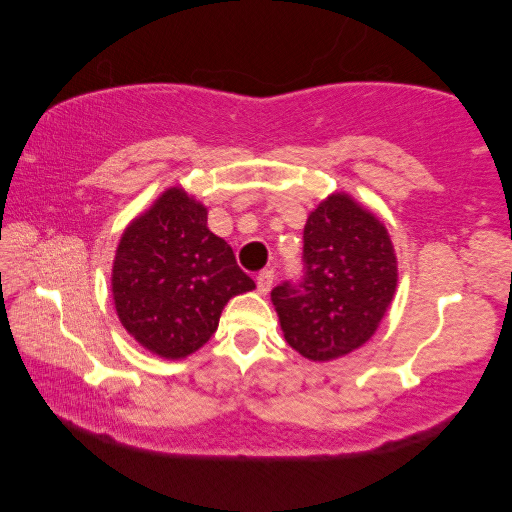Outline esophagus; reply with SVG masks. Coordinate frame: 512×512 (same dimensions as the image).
Listing matches in <instances>:
<instances>
[{
    "instance_id": "34e87169",
    "label": "esophagus",
    "mask_w": 512,
    "mask_h": 512,
    "mask_svg": "<svg viewBox=\"0 0 512 512\" xmlns=\"http://www.w3.org/2000/svg\"><path fill=\"white\" fill-rule=\"evenodd\" d=\"M273 281H275V270H262V273L257 275V290L262 292V295H266V292L273 288Z\"/></svg>"
}]
</instances>
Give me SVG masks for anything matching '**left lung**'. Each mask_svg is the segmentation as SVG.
<instances>
[{
    "label": "left lung",
    "mask_w": 512,
    "mask_h": 512,
    "mask_svg": "<svg viewBox=\"0 0 512 512\" xmlns=\"http://www.w3.org/2000/svg\"><path fill=\"white\" fill-rule=\"evenodd\" d=\"M301 275L270 292L292 350L330 361L361 347L394 299L398 270L387 228L343 193L303 228Z\"/></svg>",
    "instance_id": "obj_1"
}]
</instances>
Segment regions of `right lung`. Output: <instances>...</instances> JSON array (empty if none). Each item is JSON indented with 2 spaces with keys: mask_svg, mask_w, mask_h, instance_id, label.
Here are the masks:
<instances>
[{
  "mask_svg": "<svg viewBox=\"0 0 512 512\" xmlns=\"http://www.w3.org/2000/svg\"><path fill=\"white\" fill-rule=\"evenodd\" d=\"M255 288L233 248L206 226V209L169 189L138 217L116 250L118 319L158 356L184 358L211 339L226 301Z\"/></svg>",
  "mask_w": 512,
  "mask_h": 512,
  "instance_id": "right-lung-1",
  "label": "right lung"
}]
</instances>
